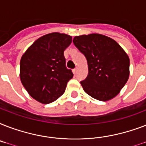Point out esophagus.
Returning a JSON list of instances; mask_svg holds the SVG:
<instances>
[{
    "instance_id": "34e87169",
    "label": "esophagus",
    "mask_w": 146,
    "mask_h": 146,
    "mask_svg": "<svg viewBox=\"0 0 146 146\" xmlns=\"http://www.w3.org/2000/svg\"><path fill=\"white\" fill-rule=\"evenodd\" d=\"M77 70H78V68L76 67V68H75L74 70H73V73H74V74H76V72H77Z\"/></svg>"
}]
</instances>
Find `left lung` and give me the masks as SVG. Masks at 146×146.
<instances>
[{
	"label": "left lung",
	"mask_w": 146,
	"mask_h": 146,
	"mask_svg": "<svg viewBox=\"0 0 146 146\" xmlns=\"http://www.w3.org/2000/svg\"><path fill=\"white\" fill-rule=\"evenodd\" d=\"M73 42L87 60L89 73L80 82L85 92L102 102L117 96L129 76L124 50L111 38L97 33L75 36Z\"/></svg>",
	"instance_id": "1"
}]
</instances>
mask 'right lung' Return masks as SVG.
I'll use <instances>...</instances> for the list:
<instances>
[{
  "label": "right lung",
  "mask_w": 146,
  "mask_h": 146,
  "mask_svg": "<svg viewBox=\"0 0 146 146\" xmlns=\"http://www.w3.org/2000/svg\"><path fill=\"white\" fill-rule=\"evenodd\" d=\"M70 35L52 33L38 38L20 60L19 76L29 96L42 104L63 95L73 76L66 67L64 51L71 44Z\"/></svg>",
  "instance_id": "1"
}]
</instances>
